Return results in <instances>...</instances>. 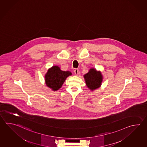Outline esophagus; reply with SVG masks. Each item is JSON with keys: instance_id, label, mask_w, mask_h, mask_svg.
<instances>
[{"instance_id": "obj_1", "label": "esophagus", "mask_w": 147, "mask_h": 147, "mask_svg": "<svg viewBox=\"0 0 147 147\" xmlns=\"http://www.w3.org/2000/svg\"><path fill=\"white\" fill-rule=\"evenodd\" d=\"M74 73H75V74L76 75H78V69H74Z\"/></svg>"}]
</instances>
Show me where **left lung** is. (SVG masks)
<instances>
[{
    "label": "left lung",
    "mask_w": 147,
    "mask_h": 147,
    "mask_svg": "<svg viewBox=\"0 0 147 147\" xmlns=\"http://www.w3.org/2000/svg\"><path fill=\"white\" fill-rule=\"evenodd\" d=\"M84 78L86 86L92 91L101 86L102 75L101 72L97 71L94 68L90 69L89 72L84 75Z\"/></svg>",
    "instance_id": "1"
}]
</instances>
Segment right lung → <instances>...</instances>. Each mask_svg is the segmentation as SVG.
<instances>
[{
  "label": "right lung",
  "instance_id": "right-lung-1",
  "mask_svg": "<svg viewBox=\"0 0 147 147\" xmlns=\"http://www.w3.org/2000/svg\"><path fill=\"white\" fill-rule=\"evenodd\" d=\"M70 75H72L71 72L62 71L59 66H52L48 69L45 75V84L52 90H57L62 87L66 78Z\"/></svg>",
  "mask_w": 147,
  "mask_h": 147
}]
</instances>
